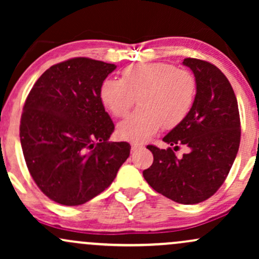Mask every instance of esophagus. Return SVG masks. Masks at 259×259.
Segmentation results:
<instances>
[{"label": "esophagus", "instance_id": "1", "mask_svg": "<svg viewBox=\"0 0 259 259\" xmlns=\"http://www.w3.org/2000/svg\"><path fill=\"white\" fill-rule=\"evenodd\" d=\"M142 147H144V146H142L141 144H132V151H133V152H136V151L141 150Z\"/></svg>", "mask_w": 259, "mask_h": 259}]
</instances>
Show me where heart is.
<instances>
[{
  "mask_svg": "<svg viewBox=\"0 0 259 259\" xmlns=\"http://www.w3.org/2000/svg\"><path fill=\"white\" fill-rule=\"evenodd\" d=\"M197 94L194 74L164 62L126 67L120 79H105L100 99L113 117L123 118L134 103L139 108L118 125V135L133 142L147 141L160 126L173 129L191 112Z\"/></svg>",
  "mask_w": 259,
  "mask_h": 259,
  "instance_id": "1",
  "label": "heart"
}]
</instances>
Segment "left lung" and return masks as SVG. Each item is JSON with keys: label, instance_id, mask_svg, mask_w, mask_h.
<instances>
[{"label": "left lung", "instance_id": "1", "mask_svg": "<svg viewBox=\"0 0 259 259\" xmlns=\"http://www.w3.org/2000/svg\"><path fill=\"white\" fill-rule=\"evenodd\" d=\"M194 73L197 94L183 123L163 138L167 150L148 145L153 163L142 171L158 194L183 204L206 201L227 179L240 146L241 125L237 100L227 76L207 61L185 58ZM189 148L181 159L174 151Z\"/></svg>", "mask_w": 259, "mask_h": 259}]
</instances>
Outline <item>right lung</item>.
<instances>
[{"instance_id": "right-lung-1", "label": "right lung", "mask_w": 259, "mask_h": 259, "mask_svg": "<svg viewBox=\"0 0 259 259\" xmlns=\"http://www.w3.org/2000/svg\"><path fill=\"white\" fill-rule=\"evenodd\" d=\"M115 65L70 58L45 72L26 97L20 144L26 167L50 200L79 206L112 184L130 154L127 142H109L114 124L100 86Z\"/></svg>"}]
</instances>
